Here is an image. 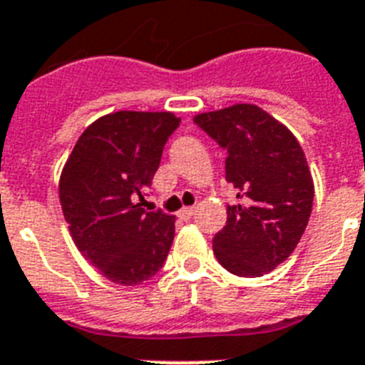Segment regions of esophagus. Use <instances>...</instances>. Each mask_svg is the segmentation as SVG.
<instances>
[{"instance_id":"obj_1","label":"esophagus","mask_w":365,"mask_h":365,"mask_svg":"<svg viewBox=\"0 0 365 365\" xmlns=\"http://www.w3.org/2000/svg\"><path fill=\"white\" fill-rule=\"evenodd\" d=\"M196 213V207H183L180 209V218H183V220H189L191 217H195Z\"/></svg>"}]
</instances>
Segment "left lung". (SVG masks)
<instances>
[{"label":"left lung","instance_id":"obj_1","mask_svg":"<svg viewBox=\"0 0 365 365\" xmlns=\"http://www.w3.org/2000/svg\"><path fill=\"white\" fill-rule=\"evenodd\" d=\"M195 125L227 152L226 182L239 204L227 205L213 250L226 270L259 277L296 250L312 211L314 183L292 132L253 104L196 115Z\"/></svg>","mask_w":365,"mask_h":365}]
</instances>
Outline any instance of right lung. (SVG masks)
<instances>
[{
  "label": "right lung",
  "instance_id": "obj_1",
  "mask_svg": "<svg viewBox=\"0 0 365 365\" xmlns=\"http://www.w3.org/2000/svg\"><path fill=\"white\" fill-rule=\"evenodd\" d=\"M182 119L115 112L88 126L60 176V204L77 248L110 281L134 287L161 270L174 217L145 209L165 143Z\"/></svg>",
  "mask_w": 365,
  "mask_h": 365
}]
</instances>
